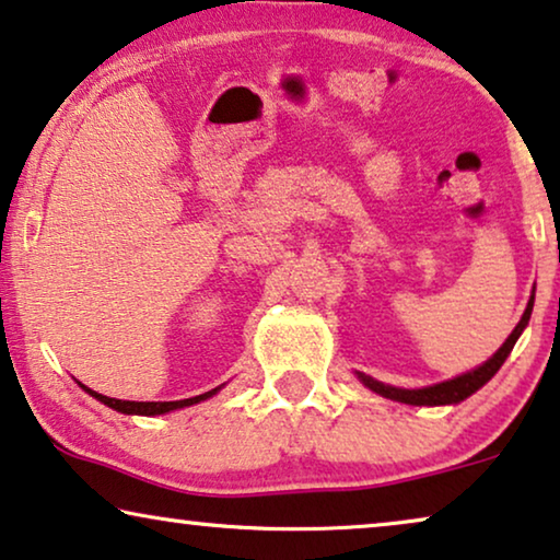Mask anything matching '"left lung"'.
<instances>
[{
	"mask_svg": "<svg viewBox=\"0 0 560 560\" xmlns=\"http://www.w3.org/2000/svg\"><path fill=\"white\" fill-rule=\"evenodd\" d=\"M533 304H535V294L530 296V302H527V310L523 312V317H520V323L514 325V330L510 332V338L502 342V348H499L497 353L489 358V361H483L481 366L466 371V374H460L456 378H448V382L432 384V386H422V389H399V386L382 384V382H376V378H371L366 374H361V371H355L358 382H361L363 386H369L371 392L382 394V397H386V399L401 401V405H412V407L458 405V401H464V399L471 397L474 392H479L481 386L487 384L489 378L494 376L499 369H502V363L506 361V355L512 353L514 342H517V338H520V335H523L527 323H530Z\"/></svg>",
	"mask_w": 560,
	"mask_h": 560,
	"instance_id": "left-lung-1",
	"label": "left lung"
}]
</instances>
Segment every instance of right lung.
<instances>
[{
    "label": "right lung",
    "mask_w": 560,
    "mask_h": 560,
    "mask_svg": "<svg viewBox=\"0 0 560 560\" xmlns=\"http://www.w3.org/2000/svg\"><path fill=\"white\" fill-rule=\"evenodd\" d=\"M81 389L86 394H92L94 399H100L102 405H107L109 409H117V412L122 415H143V417H155V415H166V412H174V409H184V407H191V405H199V401L210 399L218 394L222 386L212 392H205L199 394V397H189V399H178V401H128V399H112V397H104V394H96L92 389H86L84 384H81Z\"/></svg>",
    "instance_id": "add662e5"
}]
</instances>
